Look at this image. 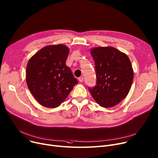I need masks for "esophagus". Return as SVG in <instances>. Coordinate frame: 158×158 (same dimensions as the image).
Returning <instances> with one entry per match:
<instances>
[{
	"instance_id": "1",
	"label": "esophagus",
	"mask_w": 158,
	"mask_h": 158,
	"mask_svg": "<svg viewBox=\"0 0 158 158\" xmlns=\"http://www.w3.org/2000/svg\"><path fill=\"white\" fill-rule=\"evenodd\" d=\"M79 82H83V81H84V77H79Z\"/></svg>"
}]
</instances>
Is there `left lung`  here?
Returning a JSON list of instances; mask_svg holds the SVG:
<instances>
[{
    "label": "left lung",
    "instance_id": "left-lung-1",
    "mask_svg": "<svg viewBox=\"0 0 158 158\" xmlns=\"http://www.w3.org/2000/svg\"><path fill=\"white\" fill-rule=\"evenodd\" d=\"M94 61L96 85L88 89L102 107H112L128 94L133 70L128 56L113 47H98L91 50Z\"/></svg>",
    "mask_w": 158,
    "mask_h": 158
}]
</instances>
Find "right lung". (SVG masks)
<instances>
[{
    "mask_svg": "<svg viewBox=\"0 0 158 158\" xmlns=\"http://www.w3.org/2000/svg\"><path fill=\"white\" fill-rule=\"evenodd\" d=\"M69 53V49L64 44L48 46L39 50L28 62V88L44 107L60 106L78 83L65 64Z\"/></svg>",
    "mask_w": 158,
    "mask_h": 158,
    "instance_id": "right-lung-1",
    "label": "right lung"
}]
</instances>
